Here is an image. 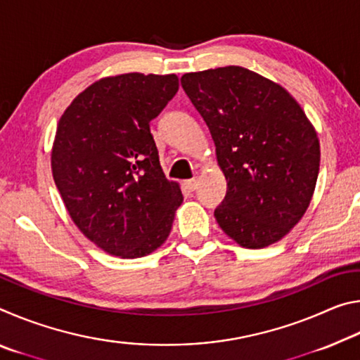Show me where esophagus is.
Returning <instances> with one entry per match:
<instances>
[{
    "label": "esophagus",
    "mask_w": 360,
    "mask_h": 360,
    "mask_svg": "<svg viewBox=\"0 0 360 360\" xmlns=\"http://www.w3.org/2000/svg\"><path fill=\"white\" fill-rule=\"evenodd\" d=\"M186 187L188 188V191L191 192H193V191H197V187H198V179H188V181H186Z\"/></svg>",
    "instance_id": "obj_1"
}]
</instances>
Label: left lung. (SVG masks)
<instances>
[{
	"label": "left lung",
	"instance_id": "left-lung-1",
	"mask_svg": "<svg viewBox=\"0 0 360 360\" xmlns=\"http://www.w3.org/2000/svg\"><path fill=\"white\" fill-rule=\"evenodd\" d=\"M181 85L216 144L227 193L214 210L225 233L260 249L303 217L321 149L311 122L288 90L241 66L187 72Z\"/></svg>",
	"mask_w": 360,
	"mask_h": 360
}]
</instances>
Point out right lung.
I'll use <instances>...</instances> for the list:
<instances>
[{
    "instance_id": "add662e5",
    "label": "right lung",
    "mask_w": 360,
    "mask_h": 360,
    "mask_svg": "<svg viewBox=\"0 0 360 360\" xmlns=\"http://www.w3.org/2000/svg\"><path fill=\"white\" fill-rule=\"evenodd\" d=\"M178 89L176 75L105 77L60 117L53 181L72 222L108 254L143 257L168 238L182 192L163 174L149 124Z\"/></svg>"
}]
</instances>
